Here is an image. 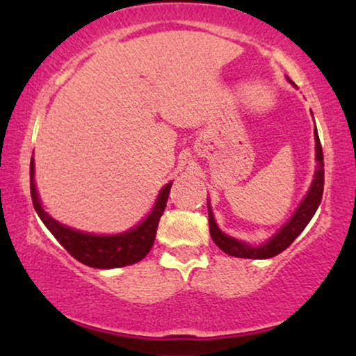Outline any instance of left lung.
I'll use <instances>...</instances> for the list:
<instances>
[{
  "mask_svg": "<svg viewBox=\"0 0 356 356\" xmlns=\"http://www.w3.org/2000/svg\"><path fill=\"white\" fill-rule=\"evenodd\" d=\"M314 138L317 170L314 182H312L311 186V191L306 195L305 200H302L291 220L288 221L286 225L278 231V234H275L267 244L259 245V248H252V245H248L241 243V241H236L234 238L226 236L222 231H220V227L216 226L215 220H213L210 205H208V222H210L211 239L215 241V244L222 250V252L243 259H270L283 252V250L301 234V231L305 229L307 222L311 221V218L314 216L317 207H319V203L322 200V192H324V154H322V146L317 131H314Z\"/></svg>",
  "mask_w": 356,
  "mask_h": 356,
  "instance_id": "8db88e82",
  "label": "left lung"
}]
</instances>
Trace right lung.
<instances>
[{
    "label": "right lung",
    "instance_id": "1",
    "mask_svg": "<svg viewBox=\"0 0 356 356\" xmlns=\"http://www.w3.org/2000/svg\"><path fill=\"white\" fill-rule=\"evenodd\" d=\"M170 187H172V182L161 191L153 211L135 229L117 236H94L79 233V231L60 225L58 221L49 216V213L44 211L34 184V161H31V197L37 215L40 216V220L49 227L56 241L76 260L94 268L125 267V265L136 264L146 257V254L154 244L156 231H158L159 220L163 216L165 203H168Z\"/></svg>",
    "mask_w": 356,
    "mask_h": 356
}]
</instances>
